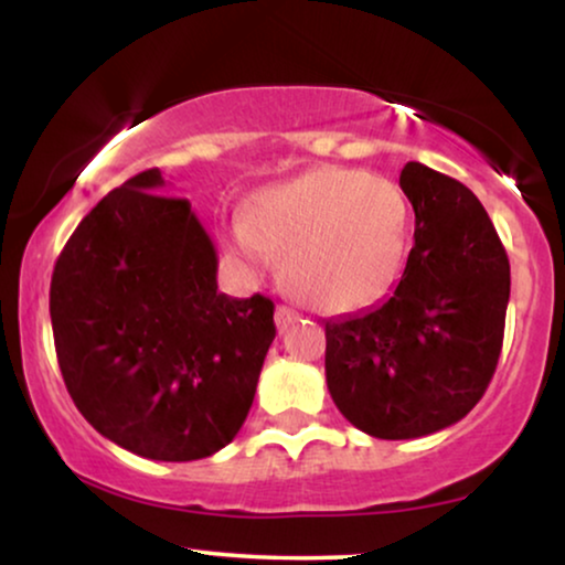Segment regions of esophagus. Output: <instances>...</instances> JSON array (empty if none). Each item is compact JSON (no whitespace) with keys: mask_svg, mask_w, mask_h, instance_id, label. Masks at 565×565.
Wrapping results in <instances>:
<instances>
[{"mask_svg":"<svg viewBox=\"0 0 565 565\" xmlns=\"http://www.w3.org/2000/svg\"><path fill=\"white\" fill-rule=\"evenodd\" d=\"M296 319H298V313L292 311V308H288V306H277L275 308V323H277V329H280V331L288 329Z\"/></svg>","mask_w":565,"mask_h":565,"instance_id":"esophagus-1","label":"esophagus"}]
</instances>
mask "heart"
I'll return each mask as SVG.
<instances>
[{
	"label": "heart",
	"mask_w": 565,
	"mask_h": 565,
	"mask_svg": "<svg viewBox=\"0 0 565 565\" xmlns=\"http://www.w3.org/2000/svg\"><path fill=\"white\" fill-rule=\"evenodd\" d=\"M408 205L396 184L360 169L319 167L259 192L231 231L252 273L285 257L300 303L347 313L373 303L396 280L408 246Z\"/></svg>",
	"instance_id": "1"
}]
</instances>
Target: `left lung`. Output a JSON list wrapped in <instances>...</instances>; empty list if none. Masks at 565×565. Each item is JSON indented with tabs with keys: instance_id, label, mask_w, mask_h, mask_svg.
<instances>
[{
	"instance_id": "8db88e82",
	"label": "left lung",
	"mask_w": 565,
	"mask_h": 565,
	"mask_svg": "<svg viewBox=\"0 0 565 565\" xmlns=\"http://www.w3.org/2000/svg\"><path fill=\"white\" fill-rule=\"evenodd\" d=\"M401 190L414 246L381 306L327 321V385L347 422L377 439H414L460 422L497 370L509 259L466 184L408 161Z\"/></svg>"
}]
</instances>
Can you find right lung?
Returning a JSON list of instances; mask_svg holds the SVG:
<instances>
[{
	"label": "right lung",
	"instance_id": "add662e5",
	"mask_svg": "<svg viewBox=\"0 0 565 565\" xmlns=\"http://www.w3.org/2000/svg\"><path fill=\"white\" fill-rule=\"evenodd\" d=\"M159 169L99 200L58 254L51 323L84 419L149 460H200L249 414L275 303L218 292V257Z\"/></svg>",
	"mask_w": 565,
	"mask_h": 565
}]
</instances>
